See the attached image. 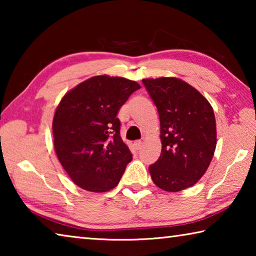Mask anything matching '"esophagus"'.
<instances>
[{
    "mask_svg": "<svg viewBox=\"0 0 256 256\" xmlns=\"http://www.w3.org/2000/svg\"><path fill=\"white\" fill-rule=\"evenodd\" d=\"M142 144H144V142H142L141 140H136V142H134V146H136V149H141Z\"/></svg>",
    "mask_w": 256,
    "mask_h": 256,
    "instance_id": "1",
    "label": "esophagus"
}]
</instances>
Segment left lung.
I'll return each mask as SVG.
<instances>
[{"mask_svg":"<svg viewBox=\"0 0 256 256\" xmlns=\"http://www.w3.org/2000/svg\"><path fill=\"white\" fill-rule=\"evenodd\" d=\"M158 110L162 154L149 167L167 192L190 188L204 175L216 144L214 112L192 86L177 78L142 80Z\"/></svg>","mask_w":256,"mask_h":256,"instance_id":"left-lung-1","label":"left lung"}]
</instances>
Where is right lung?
Listing matches in <instances>:
<instances>
[{
  "label": "right lung",
  "instance_id": "right-lung-1",
  "mask_svg": "<svg viewBox=\"0 0 256 256\" xmlns=\"http://www.w3.org/2000/svg\"><path fill=\"white\" fill-rule=\"evenodd\" d=\"M136 81L97 76L66 94L53 118L54 148L64 170L81 188L107 192L132 160L120 138V108L140 89Z\"/></svg>",
  "mask_w": 256,
  "mask_h": 256
}]
</instances>
